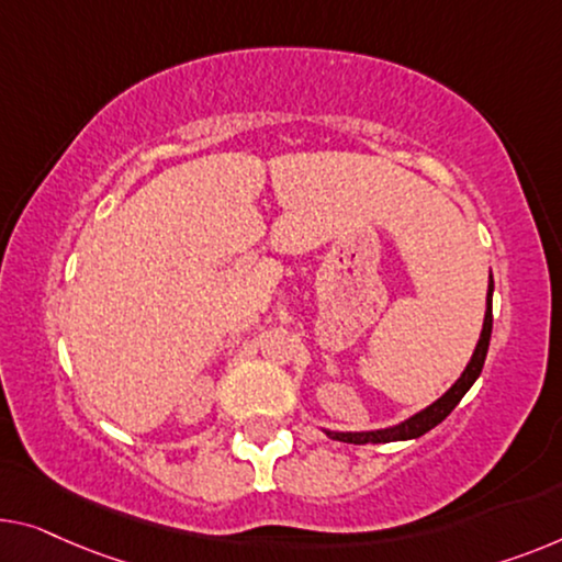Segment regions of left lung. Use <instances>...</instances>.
Instances as JSON below:
<instances>
[{
	"mask_svg": "<svg viewBox=\"0 0 562 562\" xmlns=\"http://www.w3.org/2000/svg\"><path fill=\"white\" fill-rule=\"evenodd\" d=\"M492 292H495V282H492L490 274V288H487V313H484V323H482V333L480 340H476V348L472 353V361L467 363L464 373L459 375L454 386H451L441 398L434 401L431 406H426L424 412L414 414L406 422H401L396 426H389V429H375V431H325L330 439L346 441V443H389V441H406V439H418L424 437L426 431H431L434 426L441 424L454 406L462 401L464 393L472 389V383L480 379L484 358H487V348H490V338H492Z\"/></svg>",
	"mask_w": 562,
	"mask_h": 562,
	"instance_id": "1",
	"label": "left lung"
}]
</instances>
